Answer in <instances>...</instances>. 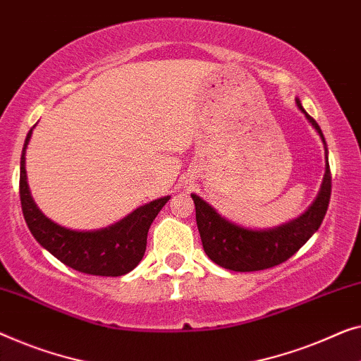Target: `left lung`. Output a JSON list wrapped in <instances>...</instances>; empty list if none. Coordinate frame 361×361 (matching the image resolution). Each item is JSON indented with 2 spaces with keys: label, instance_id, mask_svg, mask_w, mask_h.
Returning <instances> with one entry per match:
<instances>
[{
  "label": "left lung",
  "instance_id": "obj_1",
  "mask_svg": "<svg viewBox=\"0 0 361 361\" xmlns=\"http://www.w3.org/2000/svg\"><path fill=\"white\" fill-rule=\"evenodd\" d=\"M296 104L300 111L305 112L312 127L317 130L324 146H326L319 125L302 109L300 101H296ZM331 187L332 176L327 163L321 192L310 210L296 218L295 221L275 229H267V231H252V229H245L229 223L228 219L219 216L207 202L192 193L203 250L213 262L228 270L255 271L275 267L295 255L306 244L307 239L319 229L322 219L326 216L329 200H331Z\"/></svg>",
  "mask_w": 361,
  "mask_h": 361
}]
</instances>
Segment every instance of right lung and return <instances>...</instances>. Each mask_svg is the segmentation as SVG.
Listing matches in <instances>:
<instances>
[{"instance_id": "obj_1", "label": "right lung", "mask_w": 361, "mask_h": 361, "mask_svg": "<svg viewBox=\"0 0 361 361\" xmlns=\"http://www.w3.org/2000/svg\"><path fill=\"white\" fill-rule=\"evenodd\" d=\"M32 135L29 130L20 154L19 195L25 223L40 245L60 262L82 274L120 276L140 264L146 250V238L153 219L158 216L169 197L140 207L132 215L99 231H73L51 221L30 197L25 176V148Z\"/></svg>"}]
</instances>
